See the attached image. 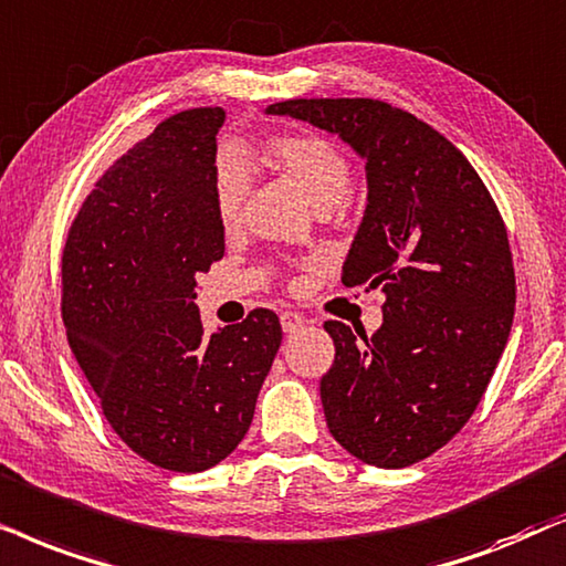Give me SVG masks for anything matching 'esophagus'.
Returning <instances> with one entry per match:
<instances>
[{"mask_svg":"<svg viewBox=\"0 0 566 566\" xmlns=\"http://www.w3.org/2000/svg\"><path fill=\"white\" fill-rule=\"evenodd\" d=\"M279 321H282L284 334H295V331L305 326V315L295 313V311H284L282 315H279Z\"/></svg>","mask_w":566,"mask_h":566,"instance_id":"obj_1","label":"esophagus"}]
</instances>
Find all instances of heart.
Instances as JSON below:
<instances>
[{
	"instance_id": "1",
	"label": "heart",
	"mask_w": 566,
	"mask_h": 566,
	"mask_svg": "<svg viewBox=\"0 0 566 566\" xmlns=\"http://www.w3.org/2000/svg\"><path fill=\"white\" fill-rule=\"evenodd\" d=\"M266 168L295 186L315 212H331L342 205L349 188V163L328 139L313 134H282L263 147ZM251 176L238 157L222 155L212 178L214 214L224 230H235L243 220V205Z\"/></svg>"
}]
</instances>
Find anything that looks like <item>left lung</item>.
I'll return each mask as SVG.
<instances>
[{"label":"left lung","instance_id":"left-lung-1","mask_svg":"<svg viewBox=\"0 0 566 566\" xmlns=\"http://www.w3.org/2000/svg\"><path fill=\"white\" fill-rule=\"evenodd\" d=\"M338 137L365 165L367 201L342 282L386 292L373 336L326 321L331 434L361 463L403 469L461 432L515 315L507 230L471 163L424 120L370 97L263 108Z\"/></svg>","mask_w":566,"mask_h":566}]
</instances>
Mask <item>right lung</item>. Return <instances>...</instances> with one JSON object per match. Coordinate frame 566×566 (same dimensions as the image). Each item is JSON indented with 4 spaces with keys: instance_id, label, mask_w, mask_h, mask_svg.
<instances>
[{
    "instance_id": "right-lung-1",
    "label": "right lung",
    "mask_w": 566,
    "mask_h": 566,
    "mask_svg": "<svg viewBox=\"0 0 566 566\" xmlns=\"http://www.w3.org/2000/svg\"><path fill=\"white\" fill-rule=\"evenodd\" d=\"M222 108L163 120L97 180L62 255V313L105 419L145 461L199 473L253 421L282 326L253 311L207 334L196 276L224 255L212 178Z\"/></svg>"
}]
</instances>
